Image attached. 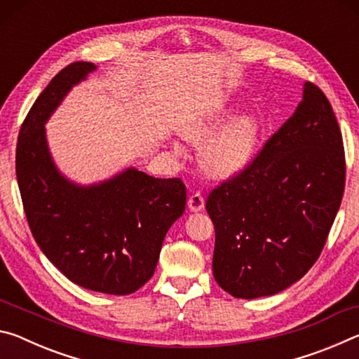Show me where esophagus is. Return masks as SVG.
<instances>
[{
  "mask_svg": "<svg viewBox=\"0 0 359 359\" xmlns=\"http://www.w3.org/2000/svg\"><path fill=\"white\" fill-rule=\"evenodd\" d=\"M188 209H190V212H194V214L204 209V198L201 193H194L188 198Z\"/></svg>",
  "mask_w": 359,
  "mask_h": 359,
  "instance_id": "esophagus-1",
  "label": "esophagus"
}]
</instances>
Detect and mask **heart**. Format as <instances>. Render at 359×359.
I'll return each mask as SVG.
<instances>
[{"label": "heart", "instance_id": "obj_1", "mask_svg": "<svg viewBox=\"0 0 359 359\" xmlns=\"http://www.w3.org/2000/svg\"><path fill=\"white\" fill-rule=\"evenodd\" d=\"M231 109L224 104L210 107L204 114L180 125V136L188 142L201 144L199 163L204 172L212 179L229 180L245 172L257 155L261 136H263V120L257 114H244L231 118L218 132L224 120L229 117ZM175 154L182 149L172 145Z\"/></svg>", "mask_w": 359, "mask_h": 359}]
</instances>
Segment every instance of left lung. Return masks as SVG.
I'll return each mask as SVG.
<instances>
[{
    "instance_id": "left-lung-1",
    "label": "left lung",
    "mask_w": 359,
    "mask_h": 359,
    "mask_svg": "<svg viewBox=\"0 0 359 359\" xmlns=\"http://www.w3.org/2000/svg\"><path fill=\"white\" fill-rule=\"evenodd\" d=\"M345 187L342 135L313 83L245 172L215 188L205 209L215 228L212 271L234 297L290 288L320 257Z\"/></svg>"
}]
</instances>
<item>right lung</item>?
Here are the masks:
<instances>
[{
	"label": "right lung",
	"mask_w": 359,
	"mask_h": 359,
	"mask_svg": "<svg viewBox=\"0 0 359 359\" xmlns=\"http://www.w3.org/2000/svg\"><path fill=\"white\" fill-rule=\"evenodd\" d=\"M98 66L76 62L52 79L23 121L15 172L36 244L82 288L125 296L154 276L168 229L185 212L180 179H155L135 166L82 185L60 171L46 123Z\"/></svg>",
	"instance_id": "right-lung-1"
}]
</instances>
